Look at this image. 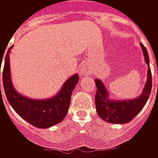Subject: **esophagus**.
I'll return each mask as SVG.
<instances>
[{"mask_svg":"<svg viewBox=\"0 0 158 158\" xmlns=\"http://www.w3.org/2000/svg\"><path fill=\"white\" fill-rule=\"evenodd\" d=\"M81 73H90V70H89L88 68H82V69H81Z\"/></svg>","mask_w":158,"mask_h":158,"instance_id":"obj_1","label":"esophagus"}]
</instances>
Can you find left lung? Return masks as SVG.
Listing matches in <instances>:
<instances>
[{
    "mask_svg": "<svg viewBox=\"0 0 158 158\" xmlns=\"http://www.w3.org/2000/svg\"><path fill=\"white\" fill-rule=\"evenodd\" d=\"M144 52L145 60L148 67L150 66L149 56L146 47L143 44H140ZM148 79L146 81L145 88L142 94L139 98L130 100V101H119L113 102L107 99V92L102 82L96 79L95 80L96 85V112L101 118L111 123H126L131 121L140 112L144 106L146 105L152 91V71L148 69L147 71Z\"/></svg>",
    "mask_w": 158,
    "mask_h": 158,
    "instance_id": "1",
    "label": "left lung"
}]
</instances>
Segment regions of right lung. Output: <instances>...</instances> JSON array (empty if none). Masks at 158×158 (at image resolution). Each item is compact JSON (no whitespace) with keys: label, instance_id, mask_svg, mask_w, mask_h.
Returning <instances> with one entry per match:
<instances>
[{"label":"right lung","instance_id":"obj_1","mask_svg":"<svg viewBox=\"0 0 158 158\" xmlns=\"http://www.w3.org/2000/svg\"><path fill=\"white\" fill-rule=\"evenodd\" d=\"M12 48V46H11L8 49L6 55L2 71L3 88L10 105L22 118L36 128L46 129L59 123L65 118L69 111L71 95L79 82L78 74L69 78L63 85L60 92L52 99L40 101L29 99L19 95L15 89H13L12 85L9 68V52ZM2 62V58H1V63ZM1 66L2 64L0 65V74Z\"/></svg>","mask_w":158,"mask_h":158}]
</instances>
